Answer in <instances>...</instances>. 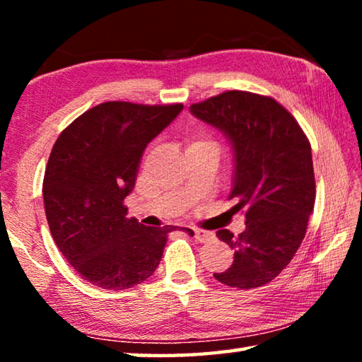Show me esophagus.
<instances>
[{
	"instance_id": "esophagus-1",
	"label": "esophagus",
	"mask_w": 362,
	"mask_h": 362,
	"mask_svg": "<svg viewBox=\"0 0 362 362\" xmlns=\"http://www.w3.org/2000/svg\"><path fill=\"white\" fill-rule=\"evenodd\" d=\"M192 235L194 236V240H198L199 243H206L214 238L212 231H206V230H199V228H192Z\"/></svg>"
}]
</instances>
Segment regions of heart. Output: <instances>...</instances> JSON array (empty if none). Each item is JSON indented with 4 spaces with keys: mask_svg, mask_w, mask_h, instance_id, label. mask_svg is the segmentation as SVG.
Here are the masks:
<instances>
[{
    "mask_svg": "<svg viewBox=\"0 0 362 362\" xmlns=\"http://www.w3.org/2000/svg\"><path fill=\"white\" fill-rule=\"evenodd\" d=\"M204 145H214V146H216V144H214L212 140L206 139V137H201V136L193 137V139L188 140V148H193V146H204Z\"/></svg>",
    "mask_w": 362,
    "mask_h": 362,
    "instance_id": "obj_1",
    "label": "heart"
}]
</instances>
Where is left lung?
Returning <instances> with one entry per match:
<instances>
[{"instance_id": "8db88e82", "label": "left lung", "mask_w": 362, "mask_h": 362, "mask_svg": "<svg viewBox=\"0 0 362 362\" xmlns=\"http://www.w3.org/2000/svg\"><path fill=\"white\" fill-rule=\"evenodd\" d=\"M196 118L223 132L233 148V211H246V230L218 240L235 250L217 281L254 289L289 265L302 244L313 212L316 185L308 139L296 118L272 97L228 90L193 103Z\"/></svg>"}]
</instances>
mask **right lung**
<instances>
[{
  "label": "right lung",
  "mask_w": 362,
  "mask_h": 362,
  "mask_svg": "<svg viewBox=\"0 0 362 362\" xmlns=\"http://www.w3.org/2000/svg\"><path fill=\"white\" fill-rule=\"evenodd\" d=\"M182 110V103L105 102L73 121L54 144L42 182L49 230L90 284L131 289L161 262L168 233L177 226H145L127 218L124 199L136 185L146 145Z\"/></svg>",
  "instance_id": "add662e5"
}]
</instances>
